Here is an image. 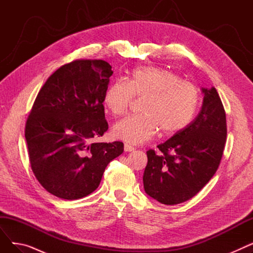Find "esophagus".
Listing matches in <instances>:
<instances>
[{
    "mask_svg": "<svg viewBox=\"0 0 253 253\" xmlns=\"http://www.w3.org/2000/svg\"><path fill=\"white\" fill-rule=\"evenodd\" d=\"M124 151H125V152H133V151H134V148L131 147V145H129V144H127V143H125V144H124Z\"/></svg>",
    "mask_w": 253,
    "mask_h": 253,
    "instance_id": "esophagus-1",
    "label": "esophagus"
}]
</instances>
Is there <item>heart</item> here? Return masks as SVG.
<instances>
[{
  "instance_id": "b5f03b06",
  "label": "heart",
  "mask_w": 253,
  "mask_h": 253,
  "mask_svg": "<svg viewBox=\"0 0 253 253\" xmlns=\"http://www.w3.org/2000/svg\"><path fill=\"white\" fill-rule=\"evenodd\" d=\"M134 97L142 98L141 115L129 116L115 124L114 137L130 144L150 140L158 130L171 136L187 128L199 104L197 88L169 70L142 66L125 81H115L104 91V105L114 116L126 114Z\"/></svg>"
}]
</instances>
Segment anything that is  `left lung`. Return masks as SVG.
Segmentation results:
<instances>
[{"instance_id":"obj_1","label":"left lung","mask_w":253,"mask_h":253,"mask_svg":"<svg viewBox=\"0 0 253 253\" xmlns=\"http://www.w3.org/2000/svg\"><path fill=\"white\" fill-rule=\"evenodd\" d=\"M200 113L165 142L149 150L143 173L145 193L165 205L190 200L216 172L227 138V120L214 87L202 88Z\"/></svg>"}]
</instances>
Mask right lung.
I'll return each mask as SVG.
<instances>
[{
  "label": "right lung",
  "mask_w": 253,
  "mask_h": 253,
  "mask_svg": "<svg viewBox=\"0 0 253 253\" xmlns=\"http://www.w3.org/2000/svg\"><path fill=\"white\" fill-rule=\"evenodd\" d=\"M112 75L104 60H74L48 78L34 102L24 131L31 167L60 199L94 192L106 166L124 151L121 141H94L109 128L102 102Z\"/></svg>",
  "instance_id": "obj_1"
}]
</instances>
